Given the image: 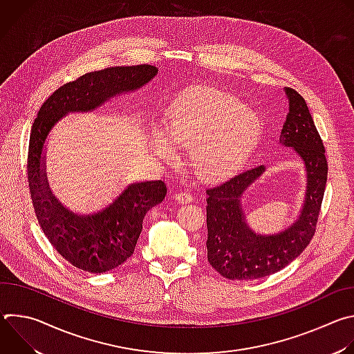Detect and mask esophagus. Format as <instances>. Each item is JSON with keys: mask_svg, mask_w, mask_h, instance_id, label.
Listing matches in <instances>:
<instances>
[{"mask_svg": "<svg viewBox=\"0 0 354 354\" xmlns=\"http://www.w3.org/2000/svg\"><path fill=\"white\" fill-rule=\"evenodd\" d=\"M175 200L178 201L179 205H187V203H190V201L193 200V197H192L190 193L180 192V193H176V194H175Z\"/></svg>", "mask_w": 354, "mask_h": 354, "instance_id": "1", "label": "esophagus"}]
</instances>
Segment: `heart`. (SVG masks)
Masks as SVG:
<instances>
[{"mask_svg":"<svg viewBox=\"0 0 354 354\" xmlns=\"http://www.w3.org/2000/svg\"><path fill=\"white\" fill-rule=\"evenodd\" d=\"M261 136V123L238 100L201 92L171 109L164 131H154L153 145L164 158L171 156V147H190L189 161L196 175L218 180L246 161Z\"/></svg>","mask_w":354,"mask_h":354,"instance_id":"obj_1","label":"heart"}]
</instances>
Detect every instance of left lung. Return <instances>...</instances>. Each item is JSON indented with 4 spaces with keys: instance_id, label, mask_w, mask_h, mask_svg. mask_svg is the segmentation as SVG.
Segmentation results:
<instances>
[{
    "instance_id": "obj_1",
    "label": "left lung",
    "mask_w": 354,
    "mask_h": 354,
    "mask_svg": "<svg viewBox=\"0 0 354 354\" xmlns=\"http://www.w3.org/2000/svg\"><path fill=\"white\" fill-rule=\"evenodd\" d=\"M284 92L288 113L279 142L292 148L304 164V200L290 225L274 234H259L246 221L242 198L265 174V165L246 169L206 192L207 259L230 280L261 279L280 272L299 257L315 232L328 176L325 148L304 97L292 88H284Z\"/></svg>"
}]
</instances>
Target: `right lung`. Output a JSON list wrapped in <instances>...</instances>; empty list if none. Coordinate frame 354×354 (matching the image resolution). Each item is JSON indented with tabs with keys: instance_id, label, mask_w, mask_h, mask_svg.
<instances>
[{
	"instance_id": "1",
	"label": "right lung",
	"mask_w": 354,
	"mask_h": 354,
	"mask_svg": "<svg viewBox=\"0 0 354 354\" xmlns=\"http://www.w3.org/2000/svg\"><path fill=\"white\" fill-rule=\"evenodd\" d=\"M157 74L158 68L148 64L85 74L50 96L32 126L28 180L37 221L53 248L81 270L104 273L124 263L133 255L147 212L165 198L167 186L162 180L133 182L105 209L75 213L50 189L46 172L48 134L68 113L92 112L118 93L141 88Z\"/></svg>"
}]
</instances>
